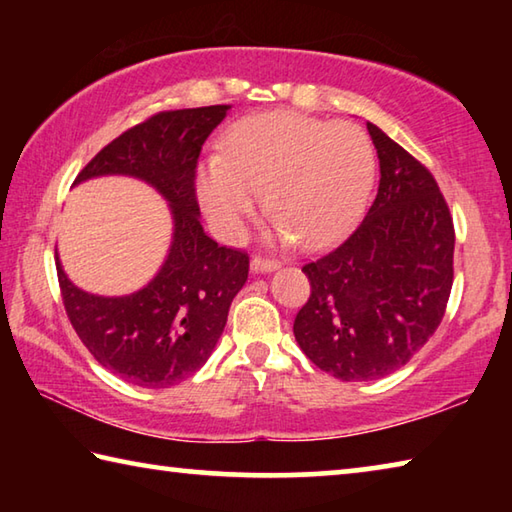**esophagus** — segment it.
Segmentation results:
<instances>
[{"label": "esophagus", "mask_w": 512, "mask_h": 512, "mask_svg": "<svg viewBox=\"0 0 512 512\" xmlns=\"http://www.w3.org/2000/svg\"><path fill=\"white\" fill-rule=\"evenodd\" d=\"M280 268V262H275V259H264V257H253L250 259V271L253 273H271Z\"/></svg>", "instance_id": "obj_1"}]
</instances>
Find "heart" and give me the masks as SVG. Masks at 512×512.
Returning <instances> with one entry per match:
<instances>
[{"label": "heart", "instance_id": "1", "mask_svg": "<svg viewBox=\"0 0 512 512\" xmlns=\"http://www.w3.org/2000/svg\"><path fill=\"white\" fill-rule=\"evenodd\" d=\"M372 176L375 151L359 126L271 110L230 128L221 155L198 169L196 189L223 237L244 230L266 189L280 237L316 248L350 228L368 201Z\"/></svg>", "mask_w": 512, "mask_h": 512}]
</instances>
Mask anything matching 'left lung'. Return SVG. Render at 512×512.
Instances as JSON below:
<instances>
[{
    "instance_id": "left-lung-1",
    "label": "left lung",
    "mask_w": 512,
    "mask_h": 512,
    "mask_svg": "<svg viewBox=\"0 0 512 512\" xmlns=\"http://www.w3.org/2000/svg\"><path fill=\"white\" fill-rule=\"evenodd\" d=\"M379 189L357 230L302 266L311 296L293 334L300 350L341 381L402 368L445 316L454 282V223L427 167L368 121Z\"/></svg>"
}]
</instances>
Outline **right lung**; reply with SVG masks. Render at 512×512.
<instances>
[{
  "mask_svg": "<svg viewBox=\"0 0 512 512\" xmlns=\"http://www.w3.org/2000/svg\"><path fill=\"white\" fill-rule=\"evenodd\" d=\"M228 110L158 112L103 146L74 180L131 176L169 203V253L140 291L112 298L83 291L56 255L72 327L92 357L128 384L169 388L203 368L221 339L232 298L248 280V255L205 235L194 187L203 142Z\"/></svg>",
  "mask_w": 512,
  "mask_h": 512,
  "instance_id": "right-lung-1",
  "label": "right lung"
}]
</instances>
